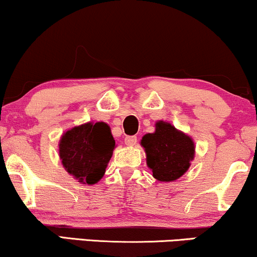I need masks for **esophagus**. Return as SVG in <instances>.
Here are the masks:
<instances>
[{"instance_id": "1", "label": "esophagus", "mask_w": 257, "mask_h": 257, "mask_svg": "<svg viewBox=\"0 0 257 257\" xmlns=\"http://www.w3.org/2000/svg\"><path fill=\"white\" fill-rule=\"evenodd\" d=\"M124 142L128 146H135L136 142H138V138L136 136H126L124 139Z\"/></svg>"}]
</instances>
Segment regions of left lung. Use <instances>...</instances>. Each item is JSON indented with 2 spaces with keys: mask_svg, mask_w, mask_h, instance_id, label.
Returning <instances> with one entry per match:
<instances>
[{
  "mask_svg": "<svg viewBox=\"0 0 257 257\" xmlns=\"http://www.w3.org/2000/svg\"><path fill=\"white\" fill-rule=\"evenodd\" d=\"M147 154V165L159 181H174L190 167L194 157V144L190 136L170 123L159 121L155 133L141 140Z\"/></svg>",
  "mask_w": 257,
  "mask_h": 257,
  "instance_id": "1",
  "label": "left lung"
}]
</instances>
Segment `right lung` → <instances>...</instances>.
<instances>
[{"label":"right lung","mask_w":257,"mask_h":257,"mask_svg":"<svg viewBox=\"0 0 257 257\" xmlns=\"http://www.w3.org/2000/svg\"><path fill=\"white\" fill-rule=\"evenodd\" d=\"M115 140L104 122L74 126L60 140L59 155L65 170L84 184H96L105 173Z\"/></svg>","instance_id":"1"}]
</instances>
